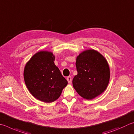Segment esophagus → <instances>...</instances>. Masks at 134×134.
Returning <instances> with one entry per match:
<instances>
[{
    "mask_svg": "<svg viewBox=\"0 0 134 134\" xmlns=\"http://www.w3.org/2000/svg\"><path fill=\"white\" fill-rule=\"evenodd\" d=\"M66 79H67V81H68V82L69 83H71L72 82V77L71 76L67 77Z\"/></svg>",
    "mask_w": 134,
    "mask_h": 134,
    "instance_id": "esophagus-1",
    "label": "esophagus"
}]
</instances>
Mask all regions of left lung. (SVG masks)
I'll return each instance as SVG.
<instances>
[{
	"label": "left lung",
	"instance_id": "left-lung-1",
	"mask_svg": "<svg viewBox=\"0 0 134 134\" xmlns=\"http://www.w3.org/2000/svg\"><path fill=\"white\" fill-rule=\"evenodd\" d=\"M78 74L72 81L78 94L86 99H92L105 91L110 78L109 65L98 51L89 49L77 56Z\"/></svg>",
	"mask_w": 134,
	"mask_h": 134
}]
</instances>
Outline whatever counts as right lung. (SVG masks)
<instances>
[{
    "label": "right lung",
    "instance_id": "right-lung-1",
    "mask_svg": "<svg viewBox=\"0 0 134 134\" xmlns=\"http://www.w3.org/2000/svg\"><path fill=\"white\" fill-rule=\"evenodd\" d=\"M51 52L35 53L25 65L23 76L30 93L37 99L49 103L55 101L68 84L54 63Z\"/></svg>",
    "mask_w": 134,
    "mask_h": 134
}]
</instances>
